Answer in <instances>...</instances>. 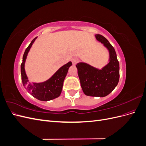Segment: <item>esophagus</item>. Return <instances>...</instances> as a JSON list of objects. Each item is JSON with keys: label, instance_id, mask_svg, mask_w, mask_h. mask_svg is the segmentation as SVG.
Wrapping results in <instances>:
<instances>
[{"label": "esophagus", "instance_id": "esophagus-1", "mask_svg": "<svg viewBox=\"0 0 146 146\" xmlns=\"http://www.w3.org/2000/svg\"><path fill=\"white\" fill-rule=\"evenodd\" d=\"M71 61H72V64L75 65L78 61V59L77 58H72Z\"/></svg>", "mask_w": 146, "mask_h": 146}]
</instances>
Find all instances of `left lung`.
Masks as SVG:
<instances>
[{
  "label": "left lung",
  "mask_w": 146,
  "mask_h": 146,
  "mask_svg": "<svg viewBox=\"0 0 146 146\" xmlns=\"http://www.w3.org/2000/svg\"><path fill=\"white\" fill-rule=\"evenodd\" d=\"M109 53L108 63L99 69L89 64L79 62L76 67L84 94L88 96H107L117 85L119 80V63L114 47L102 35H95Z\"/></svg>",
  "instance_id": "obj_1"
}]
</instances>
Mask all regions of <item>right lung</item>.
Masks as SVG:
<instances>
[{
    "mask_svg": "<svg viewBox=\"0 0 146 146\" xmlns=\"http://www.w3.org/2000/svg\"><path fill=\"white\" fill-rule=\"evenodd\" d=\"M36 38L37 37L33 39L24 54L23 63L21 65L22 82L25 89L35 98L41 101H48L58 98L60 96L64 78L68 74L69 67L72 66V62L69 61L61 66L50 78L44 82L39 83L29 82L25 72V63L30 48Z\"/></svg>",
    "mask_w": 146,
    "mask_h": 146,
    "instance_id": "1",
    "label": "right lung"
}]
</instances>
